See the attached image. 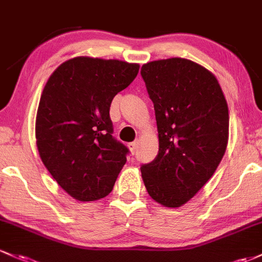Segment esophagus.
<instances>
[{"mask_svg": "<svg viewBox=\"0 0 262 262\" xmlns=\"http://www.w3.org/2000/svg\"><path fill=\"white\" fill-rule=\"evenodd\" d=\"M128 148H130L131 154H135L136 152V148H137V142H130L128 143Z\"/></svg>", "mask_w": 262, "mask_h": 262, "instance_id": "esophagus-1", "label": "esophagus"}]
</instances>
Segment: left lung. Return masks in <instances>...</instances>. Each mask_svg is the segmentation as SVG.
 <instances>
[{"label":"left lung","instance_id":"left-lung-1","mask_svg":"<svg viewBox=\"0 0 262 262\" xmlns=\"http://www.w3.org/2000/svg\"><path fill=\"white\" fill-rule=\"evenodd\" d=\"M154 103L159 154L141 166L148 195L166 207L192 199L217 168L229 139V108L217 80L186 58L145 63Z\"/></svg>","mask_w":262,"mask_h":262}]
</instances>
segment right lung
Segmentation results:
<instances>
[{
	"mask_svg": "<svg viewBox=\"0 0 262 262\" xmlns=\"http://www.w3.org/2000/svg\"><path fill=\"white\" fill-rule=\"evenodd\" d=\"M139 69L119 60L75 57L55 70L42 91L38 154L56 182L78 201L107 196L126 164L128 148L112 136L110 106Z\"/></svg>",
	"mask_w": 262,
	"mask_h": 262,
	"instance_id": "1",
	"label": "right lung"
}]
</instances>
